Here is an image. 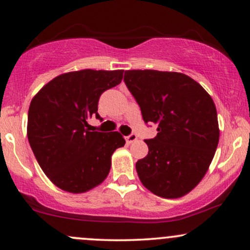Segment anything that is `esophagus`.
<instances>
[{"label":"esophagus","instance_id":"obj_1","mask_svg":"<svg viewBox=\"0 0 250 250\" xmlns=\"http://www.w3.org/2000/svg\"><path fill=\"white\" fill-rule=\"evenodd\" d=\"M136 140H138V136H136L135 134H131V135L126 136V142H127L128 145H131V143L135 142Z\"/></svg>","mask_w":250,"mask_h":250}]
</instances>
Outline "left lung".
I'll list each match as a JSON object with an SVG mask.
<instances>
[{"label":"left lung","instance_id":"1","mask_svg":"<svg viewBox=\"0 0 250 250\" xmlns=\"http://www.w3.org/2000/svg\"><path fill=\"white\" fill-rule=\"evenodd\" d=\"M124 82L145 123L157 125L149 152L136 163L139 179L156 196L183 197L203 180L216 151L220 128L210 95L175 71L126 70Z\"/></svg>","mask_w":250,"mask_h":250}]
</instances>
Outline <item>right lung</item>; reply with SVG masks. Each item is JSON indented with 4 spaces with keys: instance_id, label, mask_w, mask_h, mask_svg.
I'll return each mask as SVG.
<instances>
[{
    "instance_id": "1",
    "label": "right lung",
    "mask_w": 250,
    "mask_h": 250,
    "mask_svg": "<svg viewBox=\"0 0 250 250\" xmlns=\"http://www.w3.org/2000/svg\"><path fill=\"white\" fill-rule=\"evenodd\" d=\"M124 70L83 69L61 74L30 102L27 136L41 168L54 186L83 193L108 176L111 156L124 146L118 132H90L92 116L105 90L123 80Z\"/></svg>"
}]
</instances>
